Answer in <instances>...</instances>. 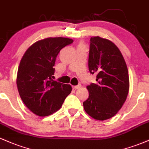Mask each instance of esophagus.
Instances as JSON below:
<instances>
[{
	"label": "esophagus",
	"mask_w": 149,
	"mask_h": 149,
	"mask_svg": "<svg viewBox=\"0 0 149 149\" xmlns=\"http://www.w3.org/2000/svg\"><path fill=\"white\" fill-rule=\"evenodd\" d=\"M80 87H81V84H78L77 86H73V88H74V89H78V88H79Z\"/></svg>",
	"instance_id": "34e87169"
}]
</instances>
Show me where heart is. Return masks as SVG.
I'll use <instances>...</instances> for the list:
<instances>
[{"instance_id": "heart-1", "label": "heart", "mask_w": 149, "mask_h": 149, "mask_svg": "<svg viewBox=\"0 0 149 149\" xmlns=\"http://www.w3.org/2000/svg\"><path fill=\"white\" fill-rule=\"evenodd\" d=\"M79 46H84V45H82V44H80V45H79Z\"/></svg>"}]
</instances>
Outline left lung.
Instances as JSON below:
<instances>
[{"label": "left lung", "instance_id": "8db88e82", "mask_svg": "<svg viewBox=\"0 0 149 149\" xmlns=\"http://www.w3.org/2000/svg\"><path fill=\"white\" fill-rule=\"evenodd\" d=\"M88 70L92 74H97V82L86 86L89 96L83 102L84 108L94 119H109L119 111L128 94L130 83L125 61L112 42L92 37Z\"/></svg>", "mask_w": 149, "mask_h": 149}]
</instances>
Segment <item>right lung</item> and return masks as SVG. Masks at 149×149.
Segmentation results:
<instances>
[{
  "label": "right lung",
  "instance_id": "add662e5",
  "mask_svg": "<svg viewBox=\"0 0 149 149\" xmlns=\"http://www.w3.org/2000/svg\"><path fill=\"white\" fill-rule=\"evenodd\" d=\"M73 40L48 38L39 40L26 50L18 68L17 85L25 105L39 116L58 111L70 93L69 84L54 81V68L60 51Z\"/></svg>",
  "mask_w": 149,
  "mask_h": 149
}]
</instances>
